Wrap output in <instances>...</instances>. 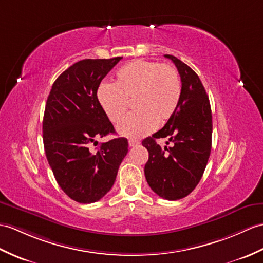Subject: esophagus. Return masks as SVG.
Masks as SVG:
<instances>
[{
	"label": "esophagus",
	"instance_id": "34e87169",
	"mask_svg": "<svg viewBox=\"0 0 263 263\" xmlns=\"http://www.w3.org/2000/svg\"><path fill=\"white\" fill-rule=\"evenodd\" d=\"M138 144H140L139 140H134V139H130L129 140V145L130 146H137Z\"/></svg>",
	"mask_w": 263,
	"mask_h": 263
}]
</instances>
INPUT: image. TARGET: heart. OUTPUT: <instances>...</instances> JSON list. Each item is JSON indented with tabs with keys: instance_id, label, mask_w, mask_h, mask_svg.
Masks as SVG:
<instances>
[{
	"instance_id": "b5f03b06",
	"label": "heart",
	"mask_w": 263,
	"mask_h": 263,
	"mask_svg": "<svg viewBox=\"0 0 263 263\" xmlns=\"http://www.w3.org/2000/svg\"><path fill=\"white\" fill-rule=\"evenodd\" d=\"M181 82L178 71L168 64L137 59L122 66L113 84H101L97 101L107 119L119 123L129 102L136 112L118 126L120 136L140 139L148 136L173 117L180 101Z\"/></svg>"
}]
</instances>
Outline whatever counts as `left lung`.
Masks as SVG:
<instances>
[{
	"instance_id": "left-lung-1",
	"label": "left lung",
	"mask_w": 263,
	"mask_h": 263,
	"mask_svg": "<svg viewBox=\"0 0 263 263\" xmlns=\"http://www.w3.org/2000/svg\"><path fill=\"white\" fill-rule=\"evenodd\" d=\"M178 69L181 96L176 112L161 130L144 139L149 151L145 179L157 195L177 200L191 194L204 174L212 149V111L209 96L198 75L172 54H164ZM166 137L172 147L161 148L158 138Z\"/></svg>"
}]
</instances>
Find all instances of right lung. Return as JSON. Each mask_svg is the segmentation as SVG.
<instances>
[{"mask_svg":"<svg viewBox=\"0 0 263 263\" xmlns=\"http://www.w3.org/2000/svg\"><path fill=\"white\" fill-rule=\"evenodd\" d=\"M122 57L79 60L54 81L46 103L42 133L47 160L67 196L82 204L95 203L109 192L127 140L115 138L96 152L91 143L114 126L97 101L102 79Z\"/></svg>","mask_w":263,"mask_h":263,"instance_id":"obj_1","label":"right lung"}]
</instances>
